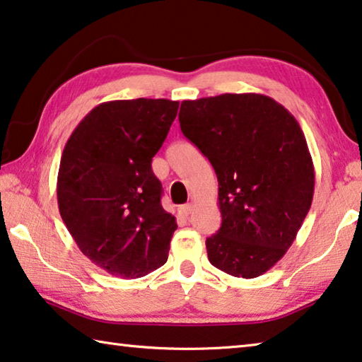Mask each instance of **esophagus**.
<instances>
[{"mask_svg": "<svg viewBox=\"0 0 362 362\" xmlns=\"http://www.w3.org/2000/svg\"><path fill=\"white\" fill-rule=\"evenodd\" d=\"M192 211H193V204L192 203H188V204H183V206H180V209H179V212L180 214L183 216V217H188L192 214Z\"/></svg>", "mask_w": 362, "mask_h": 362, "instance_id": "1", "label": "esophagus"}]
</instances>
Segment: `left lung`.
Masks as SVG:
<instances>
[{"instance_id": "1", "label": "left lung", "mask_w": 362, "mask_h": 362, "mask_svg": "<svg viewBox=\"0 0 362 362\" xmlns=\"http://www.w3.org/2000/svg\"><path fill=\"white\" fill-rule=\"evenodd\" d=\"M182 134L209 159L222 226L206 240L212 266L255 279L282 259L313 203L314 165L298 120L266 95L182 101Z\"/></svg>"}]
</instances>
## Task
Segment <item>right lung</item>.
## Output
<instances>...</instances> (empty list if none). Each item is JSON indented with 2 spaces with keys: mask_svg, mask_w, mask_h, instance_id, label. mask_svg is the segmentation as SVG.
Here are the masks:
<instances>
[{
  "mask_svg": "<svg viewBox=\"0 0 362 362\" xmlns=\"http://www.w3.org/2000/svg\"><path fill=\"white\" fill-rule=\"evenodd\" d=\"M179 101L101 103L69 136L57 174V206L80 251L120 279H139L168 261L175 217L160 206L153 156Z\"/></svg>",
  "mask_w": 362,
  "mask_h": 362,
  "instance_id": "right-lung-1",
  "label": "right lung"
}]
</instances>
